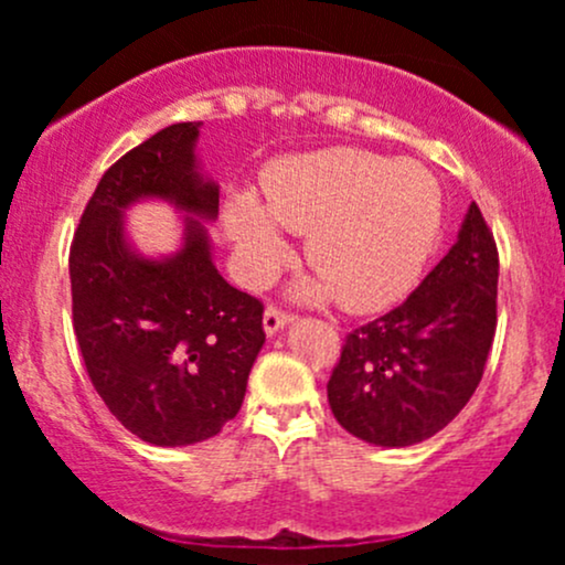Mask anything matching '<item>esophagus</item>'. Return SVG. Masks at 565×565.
I'll use <instances>...</instances> for the list:
<instances>
[{"instance_id": "34e87169", "label": "esophagus", "mask_w": 565, "mask_h": 565, "mask_svg": "<svg viewBox=\"0 0 565 565\" xmlns=\"http://www.w3.org/2000/svg\"><path fill=\"white\" fill-rule=\"evenodd\" d=\"M287 323H291V316L289 313H281V310H278V308H268L263 313V329H265V334H268V337H274L276 332H281V329L287 327Z\"/></svg>"}]
</instances>
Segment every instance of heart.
I'll list each match as a JSON object with an SVG mask.
<instances>
[{"mask_svg":"<svg viewBox=\"0 0 565 565\" xmlns=\"http://www.w3.org/2000/svg\"><path fill=\"white\" fill-rule=\"evenodd\" d=\"M440 217L444 193L423 164L334 146L276 161L263 201L255 193L231 196L225 231L252 287L268 284L291 260L284 227L308 236L305 257L319 274L302 297H337L345 310L372 313L423 274Z\"/></svg>","mask_w":565,"mask_h":565,"instance_id":"obj_1","label":"heart"}]
</instances>
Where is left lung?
Instances as JSON below:
<instances>
[{
    "instance_id": "left-lung-1",
    "label": "left lung",
    "mask_w": 565,
    "mask_h": 565,
    "mask_svg": "<svg viewBox=\"0 0 565 565\" xmlns=\"http://www.w3.org/2000/svg\"><path fill=\"white\" fill-rule=\"evenodd\" d=\"M497 278L494 236L472 201L457 242L406 302L348 334L327 385L337 423L385 449L444 430L483 377Z\"/></svg>"
}]
</instances>
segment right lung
Here are the masks:
<instances>
[{
  "label": "right lung",
  "mask_w": 565,
  "mask_h": 565,
  "mask_svg": "<svg viewBox=\"0 0 565 565\" xmlns=\"http://www.w3.org/2000/svg\"><path fill=\"white\" fill-rule=\"evenodd\" d=\"M201 121L140 142L100 178L71 244L74 332L108 412L153 446L217 436L244 404L260 353L263 302L220 276L204 223L220 185L196 157ZM164 200L184 215L179 249L142 256L126 212Z\"/></svg>",
  "instance_id": "1"
}]
</instances>
